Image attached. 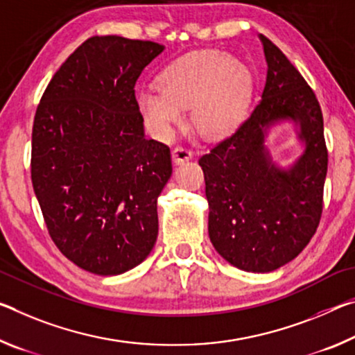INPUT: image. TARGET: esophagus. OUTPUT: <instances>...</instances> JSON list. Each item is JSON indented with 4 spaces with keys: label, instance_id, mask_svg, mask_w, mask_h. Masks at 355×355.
<instances>
[{
    "label": "esophagus",
    "instance_id": "1",
    "mask_svg": "<svg viewBox=\"0 0 355 355\" xmlns=\"http://www.w3.org/2000/svg\"><path fill=\"white\" fill-rule=\"evenodd\" d=\"M172 157L175 164H182V162H187L193 157V151L187 147H175L172 150Z\"/></svg>",
    "mask_w": 355,
    "mask_h": 355
}]
</instances>
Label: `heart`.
Masks as SVG:
<instances>
[{
  "label": "heart",
  "instance_id": "heart-1",
  "mask_svg": "<svg viewBox=\"0 0 355 355\" xmlns=\"http://www.w3.org/2000/svg\"><path fill=\"white\" fill-rule=\"evenodd\" d=\"M156 92L139 94L137 104L155 136L167 139L191 107V125L200 136H229L245 120L254 93L248 66L215 49L196 50L161 71Z\"/></svg>",
  "mask_w": 355,
  "mask_h": 355
}]
</instances>
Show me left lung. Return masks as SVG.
<instances>
[{
    "label": "left lung",
    "instance_id": "left-lung-1",
    "mask_svg": "<svg viewBox=\"0 0 355 355\" xmlns=\"http://www.w3.org/2000/svg\"><path fill=\"white\" fill-rule=\"evenodd\" d=\"M267 80L251 115L232 136L199 159L210 207L208 235L229 263L245 272H273L300 254L322 215L329 153L316 94L275 44L261 35ZM300 126L304 155L281 169L265 148L279 121Z\"/></svg>",
    "mask_w": 355,
    "mask_h": 355
}]
</instances>
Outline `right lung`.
<instances>
[{
    "mask_svg": "<svg viewBox=\"0 0 355 355\" xmlns=\"http://www.w3.org/2000/svg\"><path fill=\"white\" fill-rule=\"evenodd\" d=\"M164 46L93 36L44 92L33 123L31 182L63 254L103 277L125 273L153 250L157 196L171 150L145 139L136 82Z\"/></svg>",
    "mask_w": 355,
    "mask_h": 355,
    "instance_id": "add662e5",
    "label": "right lung"
}]
</instances>
